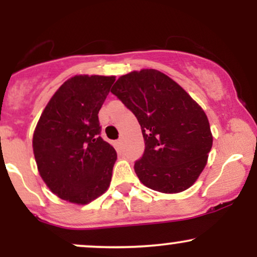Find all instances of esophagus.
Returning <instances> with one entry per match:
<instances>
[{
  "instance_id": "esophagus-1",
  "label": "esophagus",
  "mask_w": 257,
  "mask_h": 257,
  "mask_svg": "<svg viewBox=\"0 0 257 257\" xmlns=\"http://www.w3.org/2000/svg\"><path fill=\"white\" fill-rule=\"evenodd\" d=\"M117 144H118L119 146H123V144H124V139H123V138H119L118 140H117Z\"/></svg>"
}]
</instances>
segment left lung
<instances>
[{"label":"left lung","instance_id":"1","mask_svg":"<svg viewBox=\"0 0 257 257\" xmlns=\"http://www.w3.org/2000/svg\"><path fill=\"white\" fill-rule=\"evenodd\" d=\"M111 93L138 118L145 151L135 173L146 187L179 193L191 187L213 146L203 108L163 72L144 69L120 76Z\"/></svg>","mask_w":257,"mask_h":257}]
</instances>
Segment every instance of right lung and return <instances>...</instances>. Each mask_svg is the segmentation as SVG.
<instances>
[{"label": "right lung", "instance_id": "1", "mask_svg": "<svg viewBox=\"0 0 257 257\" xmlns=\"http://www.w3.org/2000/svg\"><path fill=\"white\" fill-rule=\"evenodd\" d=\"M114 76L69 78L47 104L32 138L41 178L59 198L88 204L110 186L116 150L100 137L98 113Z\"/></svg>", "mask_w": 257, "mask_h": 257}]
</instances>
